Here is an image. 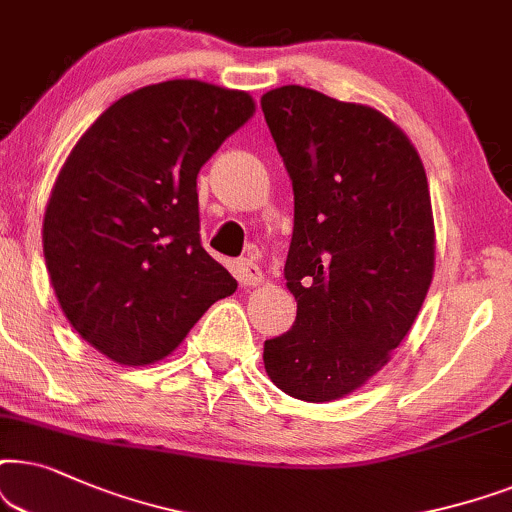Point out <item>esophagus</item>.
<instances>
[{
	"instance_id": "1",
	"label": "esophagus",
	"mask_w": 512,
	"mask_h": 512,
	"mask_svg": "<svg viewBox=\"0 0 512 512\" xmlns=\"http://www.w3.org/2000/svg\"><path fill=\"white\" fill-rule=\"evenodd\" d=\"M236 269H238V281H241L243 285H260L264 283V274L262 269L257 267L255 262L252 260H238L236 262Z\"/></svg>"
}]
</instances>
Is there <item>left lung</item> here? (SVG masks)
Wrapping results in <instances>:
<instances>
[{
	"label": "left lung",
	"mask_w": 512,
	"mask_h": 512,
	"mask_svg": "<svg viewBox=\"0 0 512 512\" xmlns=\"http://www.w3.org/2000/svg\"><path fill=\"white\" fill-rule=\"evenodd\" d=\"M295 192L285 285L292 330L264 342L269 379L330 403L374 377L410 332L433 281L435 229L424 163L367 105L304 86L262 95Z\"/></svg>",
	"instance_id": "8db88e82"
}]
</instances>
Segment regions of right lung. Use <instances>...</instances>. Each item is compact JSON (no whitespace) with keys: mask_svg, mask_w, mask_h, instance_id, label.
<instances>
[{"mask_svg":"<svg viewBox=\"0 0 512 512\" xmlns=\"http://www.w3.org/2000/svg\"><path fill=\"white\" fill-rule=\"evenodd\" d=\"M255 114L245 91L173 79L124 95L60 168L44 260L60 309L102 356L149 365L236 281L203 250L196 175Z\"/></svg>","mask_w":512,"mask_h":512,"instance_id":"add662e5","label":"right lung"}]
</instances>
